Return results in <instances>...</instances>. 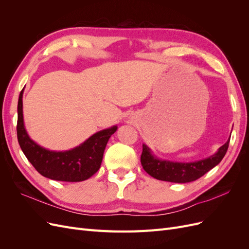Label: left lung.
Listing matches in <instances>:
<instances>
[{"label":"left lung","mask_w":249,"mask_h":249,"mask_svg":"<svg viewBox=\"0 0 249 249\" xmlns=\"http://www.w3.org/2000/svg\"><path fill=\"white\" fill-rule=\"evenodd\" d=\"M230 139L217 152L195 162H173L159 159L146 144L142 145L141 165L150 177L171 183H189L199 178L219 164L227 154Z\"/></svg>","instance_id":"obj_1"}]
</instances>
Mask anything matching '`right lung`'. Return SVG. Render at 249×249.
Masks as SVG:
<instances>
[{"mask_svg": "<svg viewBox=\"0 0 249 249\" xmlns=\"http://www.w3.org/2000/svg\"><path fill=\"white\" fill-rule=\"evenodd\" d=\"M21 90L18 104V139L29 162L41 176L62 182H82L100 169L105 148L117 125L96 132L80 145L69 150H50L37 144L27 133L22 115Z\"/></svg>", "mask_w": 249, "mask_h": 249, "instance_id": "obj_1", "label": "right lung"}]
</instances>
